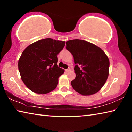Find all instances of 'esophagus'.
Instances as JSON below:
<instances>
[{
    "label": "esophagus",
    "instance_id": "1",
    "mask_svg": "<svg viewBox=\"0 0 132 132\" xmlns=\"http://www.w3.org/2000/svg\"><path fill=\"white\" fill-rule=\"evenodd\" d=\"M70 70V68H68V69H66V72H69V71Z\"/></svg>",
    "mask_w": 132,
    "mask_h": 132
}]
</instances>
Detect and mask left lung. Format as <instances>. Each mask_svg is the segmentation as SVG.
I'll use <instances>...</instances> for the list:
<instances>
[{"mask_svg": "<svg viewBox=\"0 0 132 132\" xmlns=\"http://www.w3.org/2000/svg\"><path fill=\"white\" fill-rule=\"evenodd\" d=\"M66 48L72 54L76 64V77L71 81L73 89L83 95L97 93L108 79V56L101 48L84 40L67 41Z\"/></svg>", "mask_w": 132, "mask_h": 132, "instance_id": "obj_1", "label": "left lung"}]
</instances>
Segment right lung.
Returning a JSON list of instances; mask_svg holds the SVG:
<instances>
[{
	"label": "right lung",
	"instance_id": "1",
	"mask_svg": "<svg viewBox=\"0 0 132 132\" xmlns=\"http://www.w3.org/2000/svg\"><path fill=\"white\" fill-rule=\"evenodd\" d=\"M65 42L51 38L39 40L28 46L18 66L22 81L33 92L45 94L55 90L64 70L57 64V55Z\"/></svg>",
	"mask_w": 132,
	"mask_h": 132
}]
</instances>
